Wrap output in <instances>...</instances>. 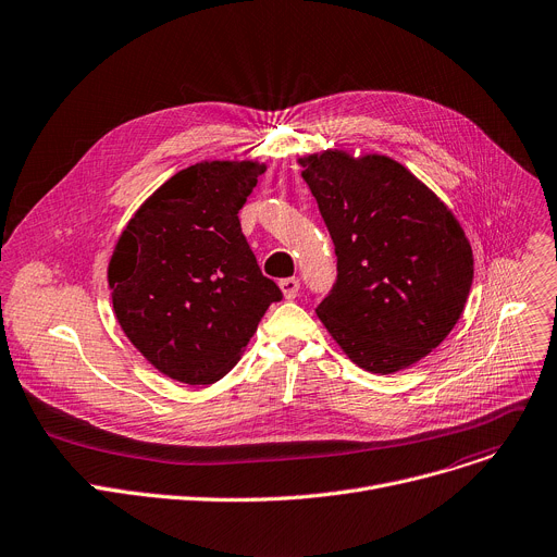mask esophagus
Here are the masks:
<instances>
[{
    "mask_svg": "<svg viewBox=\"0 0 557 557\" xmlns=\"http://www.w3.org/2000/svg\"><path fill=\"white\" fill-rule=\"evenodd\" d=\"M280 288H282L286 300H293L300 290V280L298 277H284V280H280Z\"/></svg>",
    "mask_w": 557,
    "mask_h": 557,
    "instance_id": "esophagus-1",
    "label": "esophagus"
}]
</instances>
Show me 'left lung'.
<instances>
[{
    "instance_id": "left-lung-1",
    "label": "left lung",
    "mask_w": 557,
    "mask_h": 557,
    "mask_svg": "<svg viewBox=\"0 0 557 557\" xmlns=\"http://www.w3.org/2000/svg\"><path fill=\"white\" fill-rule=\"evenodd\" d=\"M298 163L338 257L318 318L364 372L419 362L446 341L470 293L472 248L459 221L389 157L326 150Z\"/></svg>"
}]
</instances>
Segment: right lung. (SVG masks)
I'll use <instances>...</instances> for the list:
<instances>
[{"instance_id":"1","label":"right lung","mask_w":557,"mask_h":557,"mask_svg":"<svg viewBox=\"0 0 557 557\" xmlns=\"http://www.w3.org/2000/svg\"><path fill=\"white\" fill-rule=\"evenodd\" d=\"M264 170L257 161H201L176 172L134 212L109 259L119 324L174 381L224 379L282 300L237 216Z\"/></svg>"}]
</instances>
